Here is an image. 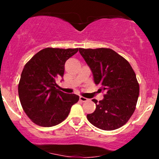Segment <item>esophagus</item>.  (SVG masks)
Returning <instances> with one entry per match:
<instances>
[{"instance_id":"1","label":"esophagus","mask_w":159,"mask_h":159,"mask_svg":"<svg viewBox=\"0 0 159 159\" xmlns=\"http://www.w3.org/2000/svg\"><path fill=\"white\" fill-rule=\"evenodd\" d=\"M79 99H80V101L83 102H87V101H88V100H89L88 98L84 97V96H80Z\"/></svg>"}]
</instances>
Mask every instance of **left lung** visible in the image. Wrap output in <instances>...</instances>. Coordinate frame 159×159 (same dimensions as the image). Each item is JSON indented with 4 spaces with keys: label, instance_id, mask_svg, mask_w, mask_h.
Listing matches in <instances>:
<instances>
[{
    "label": "left lung",
    "instance_id": "obj_1",
    "mask_svg": "<svg viewBox=\"0 0 159 159\" xmlns=\"http://www.w3.org/2000/svg\"><path fill=\"white\" fill-rule=\"evenodd\" d=\"M89 66L96 84L105 90L104 98L98 102L87 120L100 129H119L129 121L135 110L139 96V84L130 63L111 48H79Z\"/></svg>",
    "mask_w": 159,
    "mask_h": 159
}]
</instances>
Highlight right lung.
<instances>
[{
    "label": "right lung",
    "instance_id": "1",
    "mask_svg": "<svg viewBox=\"0 0 159 159\" xmlns=\"http://www.w3.org/2000/svg\"><path fill=\"white\" fill-rule=\"evenodd\" d=\"M78 48H46L25 64L18 90L21 105L33 123L43 127L58 125L68 116L79 96L57 89L56 79L63 77L66 61Z\"/></svg>",
    "mask_w": 159,
    "mask_h": 159
}]
</instances>
